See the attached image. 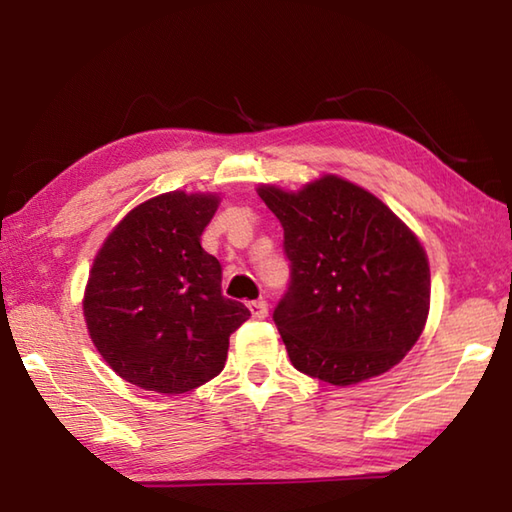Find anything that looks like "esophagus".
Instances as JSON below:
<instances>
[{
    "label": "esophagus",
    "instance_id": "esophagus-1",
    "mask_svg": "<svg viewBox=\"0 0 512 512\" xmlns=\"http://www.w3.org/2000/svg\"><path fill=\"white\" fill-rule=\"evenodd\" d=\"M248 309H250V314H253L255 318H266L268 316V302L266 300H253V302H248Z\"/></svg>",
    "mask_w": 512,
    "mask_h": 512
}]
</instances>
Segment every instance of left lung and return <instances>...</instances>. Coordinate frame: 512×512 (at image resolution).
I'll return each mask as SVG.
<instances>
[{"label": "left lung", "mask_w": 512, "mask_h": 512, "mask_svg": "<svg viewBox=\"0 0 512 512\" xmlns=\"http://www.w3.org/2000/svg\"><path fill=\"white\" fill-rule=\"evenodd\" d=\"M291 277L273 320L300 372L334 386L404 359L427 323L431 275L413 232L366 189L325 176L298 194L262 187Z\"/></svg>", "instance_id": "1"}]
</instances>
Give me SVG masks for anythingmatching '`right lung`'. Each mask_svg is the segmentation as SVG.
<instances>
[{
    "label": "right lung",
    "instance_id": "add662e5",
    "mask_svg": "<svg viewBox=\"0 0 512 512\" xmlns=\"http://www.w3.org/2000/svg\"><path fill=\"white\" fill-rule=\"evenodd\" d=\"M216 196L169 192L137 205L110 232L83 311L101 357L121 379L155 393H187L225 366L244 302L221 293L219 259L201 235Z\"/></svg>",
    "mask_w": 512,
    "mask_h": 512
}]
</instances>
